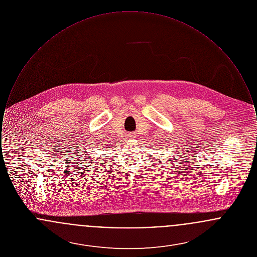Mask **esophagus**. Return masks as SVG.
<instances>
[{
	"label": "esophagus",
	"instance_id": "obj_1",
	"mask_svg": "<svg viewBox=\"0 0 257 257\" xmlns=\"http://www.w3.org/2000/svg\"><path fill=\"white\" fill-rule=\"evenodd\" d=\"M135 137H136V135L133 134V133H130V134H129V138H130V139H134Z\"/></svg>",
	"mask_w": 257,
	"mask_h": 257
}]
</instances>
